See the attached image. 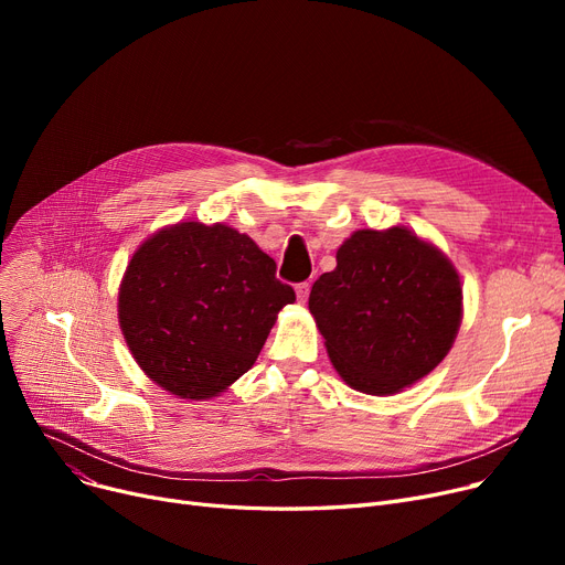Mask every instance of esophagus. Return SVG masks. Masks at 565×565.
<instances>
[{"mask_svg":"<svg viewBox=\"0 0 565 565\" xmlns=\"http://www.w3.org/2000/svg\"><path fill=\"white\" fill-rule=\"evenodd\" d=\"M309 290H311V284L309 281H302V284H298L295 286V292H298V302H307L309 300Z\"/></svg>","mask_w":565,"mask_h":565,"instance_id":"1","label":"esophagus"}]
</instances>
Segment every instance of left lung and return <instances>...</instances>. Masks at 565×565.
<instances>
[{
  "mask_svg": "<svg viewBox=\"0 0 565 565\" xmlns=\"http://www.w3.org/2000/svg\"><path fill=\"white\" fill-rule=\"evenodd\" d=\"M330 360L352 390L390 396L428 375L462 320L454 263L405 226L354 231L309 295Z\"/></svg>",
  "mask_w": 565,
  "mask_h": 565,
  "instance_id": "1",
  "label": "left lung"
}]
</instances>
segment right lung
Wrapping results in <instances>:
<instances>
[{
    "mask_svg": "<svg viewBox=\"0 0 565 565\" xmlns=\"http://www.w3.org/2000/svg\"><path fill=\"white\" fill-rule=\"evenodd\" d=\"M249 235L178 222L132 254L118 322L139 369L173 396L203 401L247 373L295 290Z\"/></svg>",
    "mask_w": 565,
    "mask_h": 565,
    "instance_id": "1",
    "label": "right lung"
}]
</instances>
